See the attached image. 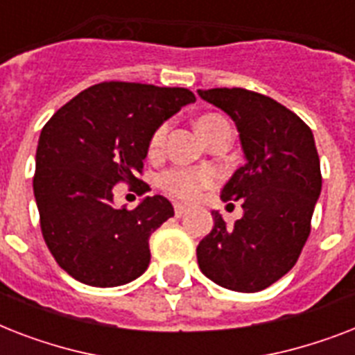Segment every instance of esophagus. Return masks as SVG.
<instances>
[{
  "label": "esophagus",
  "instance_id": "esophagus-1",
  "mask_svg": "<svg viewBox=\"0 0 355 355\" xmlns=\"http://www.w3.org/2000/svg\"><path fill=\"white\" fill-rule=\"evenodd\" d=\"M188 211H189L188 206H184V205H175V216H177V217L186 216V214H188Z\"/></svg>",
  "mask_w": 355,
  "mask_h": 355
}]
</instances>
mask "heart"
<instances>
[{
    "label": "heart",
    "instance_id": "1",
    "mask_svg": "<svg viewBox=\"0 0 355 355\" xmlns=\"http://www.w3.org/2000/svg\"><path fill=\"white\" fill-rule=\"evenodd\" d=\"M225 119L217 114H206L197 121V128L202 138H206L208 134L214 130V128L223 123ZM167 134V125H162L150 138V150L156 153L158 149H162L164 145V139H166ZM217 180L216 171L211 169H171V171H166L160 177V186L164 188V191H167L173 197L182 200H195L199 199V195L202 193V189L214 186Z\"/></svg>",
    "mask_w": 355,
    "mask_h": 355
}]
</instances>
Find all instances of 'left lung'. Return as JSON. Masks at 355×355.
<instances>
[{
	"instance_id": "obj_1",
	"label": "left lung",
	"mask_w": 355,
	"mask_h": 355,
	"mask_svg": "<svg viewBox=\"0 0 355 355\" xmlns=\"http://www.w3.org/2000/svg\"><path fill=\"white\" fill-rule=\"evenodd\" d=\"M236 123L245 166L234 171L221 199L241 200L243 217L227 227L211 211L214 228L197 247L202 275L217 286L256 293L297 263L311 230L322 188L311 128L267 96L245 88L199 90Z\"/></svg>"
}]
</instances>
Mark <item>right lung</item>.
<instances>
[{
  "instance_id": "add662e5",
  "label": "right lung",
  "mask_w": 355,
  "mask_h": 355,
  "mask_svg": "<svg viewBox=\"0 0 355 355\" xmlns=\"http://www.w3.org/2000/svg\"><path fill=\"white\" fill-rule=\"evenodd\" d=\"M189 103L186 88L110 80L80 92L42 128L33 178L42 236L75 280L116 287L149 267V237L175 216L171 202L153 195L134 210L116 208L114 186L149 189L138 175L150 138Z\"/></svg>"
}]
</instances>
